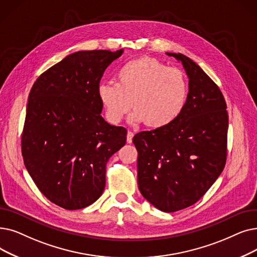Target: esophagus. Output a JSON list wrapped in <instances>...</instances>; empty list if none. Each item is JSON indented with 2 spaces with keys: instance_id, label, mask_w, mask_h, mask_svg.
Wrapping results in <instances>:
<instances>
[{
  "instance_id": "1",
  "label": "esophagus",
  "mask_w": 257,
  "mask_h": 257,
  "mask_svg": "<svg viewBox=\"0 0 257 257\" xmlns=\"http://www.w3.org/2000/svg\"><path fill=\"white\" fill-rule=\"evenodd\" d=\"M133 137H135V133H133L132 131H128V133H127V143H128V144H131V143H132Z\"/></svg>"
}]
</instances>
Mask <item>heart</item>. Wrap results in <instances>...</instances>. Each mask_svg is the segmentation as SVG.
Here are the masks:
<instances>
[{
	"label": "heart",
	"mask_w": 257,
	"mask_h": 257,
	"mask_svg": "<svg viewBox=\"0 0 257 257\" xmlns=\"http://www.w3.org/2000/svg\"><path fill=\"white\" fill-rule=\"evenodd\" d=\"M189 92L186 74L152 58H140L121 65L116 83L101 82L96 94L111 124L118 122L133 107L132 122H146L161 129L181 116Z\"/></svg>",
	"instance_id": "obj_1"
}]
</instances>
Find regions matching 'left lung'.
I'll use <instances>...</instances> for the list:
<instances>
[{"label": "left lung", "instance_id": "1", "mask_svg": "<svg viewBox=\"0 0 257 257\" xmlns=\"http://www.w3.org/2000/svg\"><path fill=\"white\" fill-rule=\"evenodd\" d=\"M183 64L189 92L181 116L161 129L133 138L142 195L164 212L195 204L214 184L227 160L228 112L218 86L182 53L166 52Z\"/></svg>", "mask_w": 257, "mask_h": 257}]
</instances>
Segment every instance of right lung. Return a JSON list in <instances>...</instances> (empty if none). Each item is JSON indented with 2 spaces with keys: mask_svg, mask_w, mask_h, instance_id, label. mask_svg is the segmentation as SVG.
Returning <instances> with one entry per match:
<instances>
[{
  "mask_svg": "<svg viewBox=\"0 0 257 257\" xmlns=\"http://www.w3.org/2000/svg\"><path fill=\"white\" fill-rule=\"evenodd\" d=\"M122 49L67 55L33 84L22 133L31 178L51 203L83 209L102 195L106 164L126 144L127 130L108 124L96 94L104 71Z\"/></svg>",
  "mask_w": 257,
  "mask_h": 257,
  "instance_id": "right-lung-1",
  "label": "right lung"
}]
</instances>
